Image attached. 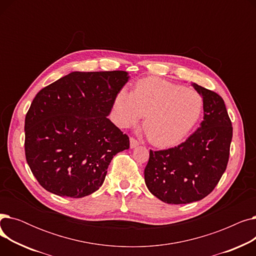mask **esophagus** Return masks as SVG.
Listing matches in <instances>:
<instances>
[{"label": "esophagus", "mask_w": 256, "mask_h": 256, "mask_svg": "<svg viewBox=\"0 0 256 256\" xmlns=\"http://www.w3.org/2000/svg\"><path fill=\"white\" fill-rule=\"evenodd\" d=\"M130 148H135V147H137L139 145V142L135 138H130Z\"/></svg>", "instance_id": "34e87169"}]
</instances>
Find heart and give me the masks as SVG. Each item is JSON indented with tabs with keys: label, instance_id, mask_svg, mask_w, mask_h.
Instances as JSON below:
<instances>
[{
	"label": "heart",
	"instance_id": "b5f03b06",
	"mask_svg": "<svg viewBox=\"0 0 256 256\" xmlns=\"http://www.w3.org/2000/svg\"><path fill=\"white\" fill-rule=\"evenodd\" d=\"M202 110L204 100L197 91L158 78L141 80L132 93L119 91L114 102L117 124L128 128L145 115L143 128L158 147L180 142L198 122Z\"/></svg>",
	"mask_w": 256,
	"mask_h": 256
}]
</instances>
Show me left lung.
Returning a JSON list of instances; mask_svg holds the SVG:
<instances>
[{"label":"left lung","mask_w":256,"mask_h":256,"mask_svg":"<svg viewBox=\"0 0 256 256\" xmlns=\"http://www.w3.org/2000/svg\"><path fill=\"white\" fill-rule=\"evenodd\" d=\"M204 100V120L173 148L150 152L144 170L148 190L163 202L186 204L204 199L217 186L230 158L232 126L223 98L195 83Z\"/></svg>","instance_id":"8db88e82"}]
</instances>
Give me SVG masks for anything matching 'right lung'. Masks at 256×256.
Returning a JSON list of instances; mask_svg holds the SVG:
<instances>
[{
    "instance_id": "1",
    "label": "right lung",
    "mask_w": 256,
    "mask_h": 256,
    "mask_svg": "<svg viewBox=\"0 0 256 256\" xmlns=\"http://www.w3.org/2000/svg\"><path fill=\"white\" fill-rule=\"evenodd\" d=\"M126 72H74L40 90L24 119L26 160L40 186L82 198L102 184L128 137L109 116Z\"/></svg>"
}]
</instances>
